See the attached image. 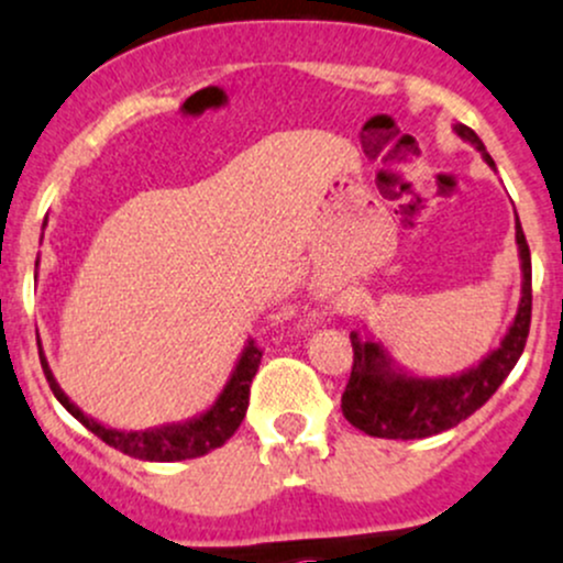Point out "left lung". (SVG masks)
I'll return each mask as SVG.
<instances>
[{"mask_svg": "<svg viewBox=\"0 0 563 563\" xmlns=\"http://www.w3.org/2000/svg\"><path fill=\"white\" fill-rule=\"evenodd\" d=\"M453 132L470 142L485 158L488 167H496L485 151L483 140L464 123H455ZM516 245L520 258V301L512 323L494 351L448 377L412 375L399 366L388 347L375 336L351 331L353 369L342 394V416L369 437L386 440H423L453 429L461 421L481 410L485 401L505 383L512 366L523 353L531 323V253L526 245L516 212Z\"/></svg>", "mask_w": 563, "mask_h": 563, "instance_id": "1", "label": "left lung"}]
</instances>
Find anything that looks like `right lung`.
Masks as SVG:
<instances>
[{"instance_id": "1", "label": "right lung", "mask_w": 563, "mask_h": 563, "mask_svg": "<svg viewBox=\"0 0 563 563\" xmlns=\"http://www.w3.org/2000/svg\"><path fill=\"white\" fill-rule=\"evenodd\" d=\"M40 364H43V372L47 383H51L53 396L67 407L69 416L78 418L91 434H97L99 440L108 442L110 448H115V451L140 461H186L216 451V448H221L223 442L240 429L242 418H245L247 412V399H251V383L253 377H256L258 364H262V351H258L251 340L242 345V353L236 356V364L232 375H229L227 386L221 388L216 401H212L207 410L199 412V416L188 418V421L153 426V429L142 431L112 429V426H104L102 421H97V418L86 416V412H82L56 383L51 366H47L43 347H40Z\"/></svg>"}]
</instances>
